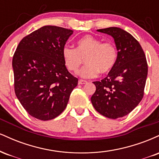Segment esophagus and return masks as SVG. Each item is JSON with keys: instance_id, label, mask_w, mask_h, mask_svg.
<instances>
[{"instance_id": "34e87169", "label": "esophagus", "mask_w": 159, "mask_h": 159, "mask_svg": "<svg viewBox=\"0 0 159 159\" xmlns=\"http://www.w3.org/2000/svg\"><path fill=\"white\" fill-rule=\"evenodd\" d=\"M87 83V81H84V80H79V81H78V84H85Z\"/></svg>"}]
</instances>
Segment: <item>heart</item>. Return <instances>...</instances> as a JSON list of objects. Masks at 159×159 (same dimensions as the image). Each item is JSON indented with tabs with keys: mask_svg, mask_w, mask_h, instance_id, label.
<instances>
[{
	"mask_svg": "<svg viewBox=\"0 0 159 159\" xmlns=\"http://www.w3.org/2000/svg\"><path fill=\"white\" fill-rule=\"evenodd\" d=\"M62 56L66 66L74 73H77L84 61L87 66L82 69L80 75L93 78L99 72L106 74L112 70L117 59V51L114 43H102L98 38L87 35L78 40L76 48L63 47Z\"/></svg>",
	"mask_w": 159,
	"mask_h": 159,
	"instance_id": "1",
	"label": "heart"
}]
</instances>
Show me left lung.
<instances>
[{"instance_id": "1", "label": "left lung", "mask_w": 159, "mask_h": 159, "mask_svg": "<svg viewBox=\"0 0 159 159\" xmlns=\"http://www.w3.org/2000/svg\"><path fill=\"white\" fill-rule=\"evenodd\" d=\"M111 36L117 50L116 64L107 77L94 81L96 90L91 102L99 114L110 119L123 117L141 101L148 72L140 43L120 27L97 30Z\"/></svg>"}]
</instances>
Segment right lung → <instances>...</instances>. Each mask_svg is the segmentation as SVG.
Masks as SVG:
<instances>
[{"instance_id": "1", "label": "right lung", "mask_w": 159, "mask_h": 159, "mask_svg": "<svg viewBox=\"0 0 159 159\" xmlns=\"http://www.w3.org/2000/svg\"><path fill=\"white\" fill-rule=\"evenodd\" d=\"M73 30L47 25L24 37L12 58L15 93L30 116L52 120L65 110L78 78L66 67L62 49Z\"/></svg>"}]
</instances>
